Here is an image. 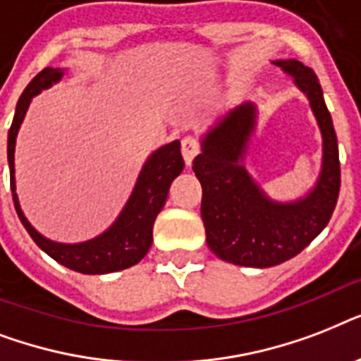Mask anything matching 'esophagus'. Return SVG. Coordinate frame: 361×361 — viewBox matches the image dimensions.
I'll return each instance as SVG.
<instances>
[{
	"instance_id": "obj_1",
	"label": "esophagus",
	"mask_w": 361,
	"mask_h": 361,
	"mask_svg": "<svg viewBox=\"0 0 361 361\" xmlns=\"http://www.w3.org/2000/svg\"><path fill=\"white\" fill-rule=\"evenodd\" d=\"M198 152H200V146H198L197 138L185 136V138L181 140V155H183V161H185L187 166H191L192 159L197 157Z\"/></svg>"
}]
</instances>
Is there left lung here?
I'll list each match as a JSON object with an SVG mask.
<instances>
[{
    "instance_id": "8db88e82",
    "label": "left lung",
    "mask_w": 361,
    "mask_h": 361,
    "mask_svg": "<svg viewBox=\"0 0 361 361\" xmlns=\"http://www.w3.org/2000/svg\"><path fill=\"white\" fill-rule=\"evenodd\" d=\"M274 65L307 97L322 135V166L307 195L281 202L247 172L243 161L258 118L251 101L217 118L192 161L202 185L200 214L208 247L221 260L249 268H271L303 251L328 225L341 187L337 136L319 78L298 59H275Z\"/></svg>"
}]
</instances>
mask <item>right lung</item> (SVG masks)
Instances as JSON below:
<instances>
[{"label": "right lung", "instance_id": "obj_1", "mask_svg": "<svg viewBox=\"0 0 361 361\" xmlns=\"http://www.w3.org/2000/svg\"><path fill=\"white\" fill-rule=\"evenodd\" d=\"M63 75L65 69H54V67L42 69L27 84L16 103V112H14V120L8 129L7 138V159L8 170H11V191H13L14 208H16V214H18L27 234L56 262L63 264L65 268L75 269L78 274H112V271L130 268L146 257L153 241L155 217L163 209L170 185L181 174L185 163L181 157L180 140L164 144L146 159L140 174L136 178L129 200L118 215V219L103 234L87 241H80V243H59V241L42 236L41 232H37L35 226L27 221L20 208L16 180H14V147H16L20 125L30 109L31 99L39 95L42 90L52 87V84H58Z\"/></svg>", "mask_w": 361, "mask_h": 361}]
</instances>
